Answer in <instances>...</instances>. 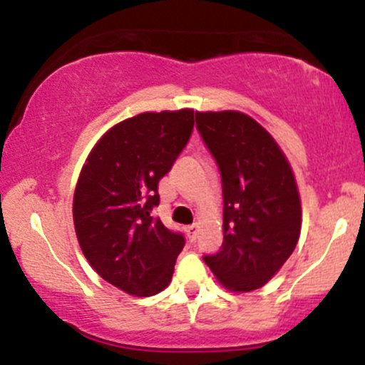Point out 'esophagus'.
I'll list each match as a JSON object with an SVG mask.
<instances>
[{"instance_id":"34e87169","label":"esophagus","mask_w":365,"mask_h":365,"mask_svg":"<svg viewBox=\"0 0 365 365\" xmlns=\"http://www.w3.org/2000/svg\"><path fill=\"white\" fill-rule=\"evenodd\" d=\"M187 236H188V240H190L192 243H194V241L197 240V236H199V226H197V225L188 226L187 227Z\"/></svg>"}]
</instances>
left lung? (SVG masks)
Returning a JSON list of instances; mask_svg holds the SVG:
<instances>
[{"label":"left lung","mask_w":365,"mask_h":365,"mask_svg":"<svg viewBox=\"0 0 365 365\" xmlns=\"http://www.w3.org/2000/svg\"><path fill=\"white\" fill-rule=\"evenodd\" d=\"M197 130L216 160L225 240L204 262L225 287L250 292L277 274L296 248L301 200L274 138L241 112H197Z\"/></svg>","instance_id":"obj_1"}]
</instances>
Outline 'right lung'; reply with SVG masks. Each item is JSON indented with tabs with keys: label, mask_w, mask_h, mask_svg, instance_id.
Here are the masks:
<instances>
[{
	"label": "right lung",
	"mask_w": 365,
	"mask_h": 365,
	"mask_svg": "<svg viewBox=\"0 0 365 365\" xmlns=\"http://www.w3.org/2000/svg\"><path fill=\"white\" fill-rule=\"evenodd\" d=\"M194 133V110L146 112L113 125L83 166L73 219L83 255L100 277L133 296L170 284L182 232L153 216L158 183Z\"/></svg>",
	"instance_id": "right-lung-1"
}]
</instances>
